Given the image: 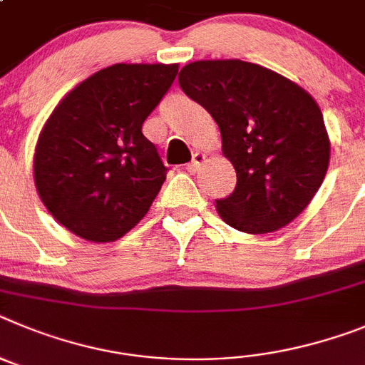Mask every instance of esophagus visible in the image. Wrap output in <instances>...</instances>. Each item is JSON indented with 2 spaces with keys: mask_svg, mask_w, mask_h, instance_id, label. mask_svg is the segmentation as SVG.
<instances>
[{
  "mask_svg": "<svg viewBox=\"0 0 365 365\" xmlns=\"http://www.w3.org/2000/svg\"><path fill=\"white\" fill-rule=\"evenodd\" d=\"M205 158H207V156L203 153H195V154H192V160H190V163L187 165V169H189L190 173H196V170L200 169V165L205 162Z\"/></svg>",
  "mask_w": 365,
  "mask_h": 365,
  "instance_id": "34e87169",
  "label": "esophagus"
}]
</instances>
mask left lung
Returning <instances> with one entry per match:
<instances>
[{
  "instance_id": "8db88e82",
  "label": "left lung",
  "mask_w": 365,
  "mask_h": 365,
  "mask_svg": "<svg viewBox=\"0 0 365 365\" xmlns=\"http://www.w3.org/2000/svg\"><path fill=\"white\" fill-rule=\"evenodd\" d=\"M178 81L218 123L222 153L236 170L232 195L216 200L220 218L249 235L293 222L329 167V134L314 98L278 72L242 60L192 61Z\"/></svg>"
}]
</instances>
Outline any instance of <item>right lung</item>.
Listing matches in <instances>:
<instances>
[{
  "label": "right lung",
  "mask_w": 365,
  "mask_h": 365,
  "mask_svg": "<svg viewBox=\"0 0 365 365\" xmlns=\"http://www.w3.org/2000/svg\"><path fill=\"white\" fill-rule=\"evenodd\" d=\"M178 63H116L56 105L34 149V183L47 211L80 238L107 244L147 215L167 169L142 125Z\"/></svg>",
  "instance_id": "1"
}]
</instances>
